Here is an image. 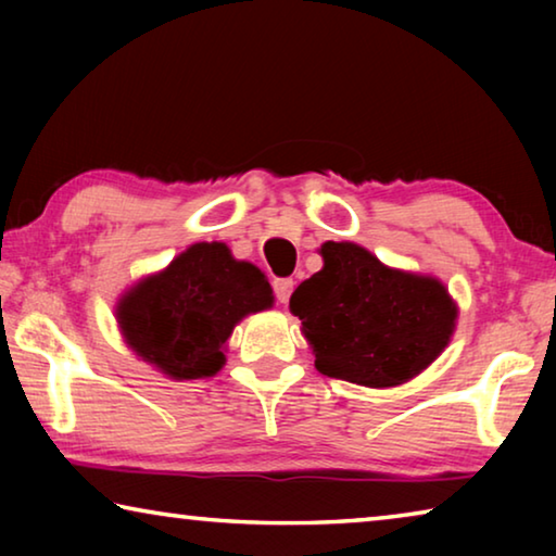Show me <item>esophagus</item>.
I'll use <instances>...</instances> for the list:
<instances>
[{
	"label": "esophagus",
	"mask_w": 556,
	"mask_h": 556,
	"mask_svg": "<svg viewBox=\"0 0 556 556\" xmlns=\"http://www.w3.org/2000/svg\"><path fill=\"white\" fill-rule=\"evenodd\" d=\"M294 279H275V294L279 299V304H289L291 291H294Z\"/></svg>",
	"instance_id": "esophagus-1"
}]
</instances>
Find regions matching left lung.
<instances>
[{
  "mask_svg": "<svg viewBox=\"0 0 556 556\" xmlns=\"http://www.w3.org/2000/svg\"><path fill=\"white\" fill-rule=\"evenodd\" d=\"M318 255L324 267L289 299L318 372L384 390L444 353L458 321L444 281L384 265L355 242L328 240Z\"/></svg>",
  "mask_w": 556,
  "mask_h": 556,
  "instance_id": "1",
  "label": "left lung"
}]
</instances>
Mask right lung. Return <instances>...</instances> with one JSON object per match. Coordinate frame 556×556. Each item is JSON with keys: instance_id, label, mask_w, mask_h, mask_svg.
<instances>
[{"instance_id": "right-lung-1", "label": "right lung", "mask_w": 556, "mask_h": 556, "mask_svg": "<svg viewBox=\"0 0 556 556\" xmlns=\"http://www.w3.org/2000/svg\"><path fill=\"white\" fill-rule=\"evenodd\" d=\"M271 306L265 271L235 260L225 242H195L135 281L117 299L115 318L139 361L172 380H201L223 370L235 326Z\"/></svg>"}]
</instances>
